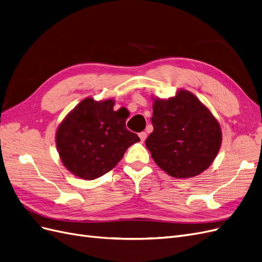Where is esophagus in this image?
I'll return each instance as SVG.
<instances>
[{
    "instance_id": "1",
    "label": "esophagus",
    "mask_w": 262,
    "mask_h": 262,
    "mask_svg": "<svg viewBox=\"0 0 262 262\" xmlns=\"http://www.w3.org/2000/svg\"><path fill=\"white\" fill-rule=\"evenodd\" d=\"M146 133L145 132H141V133H139V138H140V140H141V142L142 143H143V142L146 140Z\"/></svg>"
}]
</instances>
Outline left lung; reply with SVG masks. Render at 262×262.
<instances>
[{
	"mask_svg": "<svg viewBox=\"0 0 262 262\" xmlns=\"http://www.w3.org/2000/svg\"><path fill=\"white\" fill-rule=\"evenodd\" d=\"M154 130L145 141L158 167L178 179L208 169L222 144V130L209 108L187 90L163 99L153 96Z\"/></svg>",
	"mask_w": 262,
	"mask_h": 262,
	"instance_id": "8db88e82",
	"label": "left lung"
}]
</instances>
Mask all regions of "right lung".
<instances>
[{"label": "right lung", "mask_w": 262, "mask_h": 262, "mask_svg": "<svg viewBox=\"0 0 262 262\" xmlns=\"http://www.w3.org/2000/svg\"><path fill=\"white\" fill-rule=\"evenodd\" d=\"M115 99L86 97L63 119L55 144L64 167L74 176L94 180L112 170L128 147L140 141L125 128L126 116L114 110Z\"/></svg>", "instance_id": "obj_1"}]
</instances>
